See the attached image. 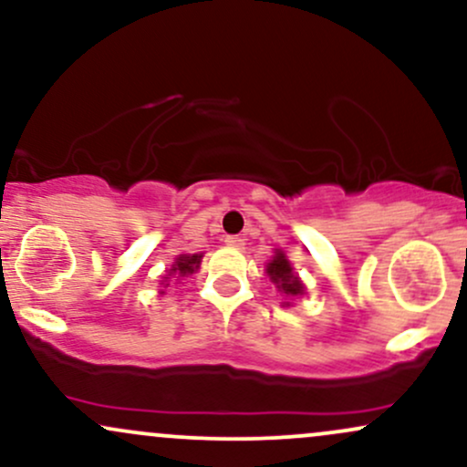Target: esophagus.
<instances>
[{
    "label": "esophagus",
    "instance_id": "obj_1",
    "mask_svg": "<svg viewBox=\"0 0 467 467\" xmlns=\"http://www.w3.org/2000/svg\"><path fill=\"white\" fill-rule=\"evenodd\" d=\"M226 245H230V248H244L245 239L239 237V234H228V237H226Z\"/></svg>",
    "mask_w": 467,
    "mask_h": 467
}]
</instances>
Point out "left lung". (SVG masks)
I'll use <instances>...</instances> for the list:
<instances>
[{"mask_svg":"<svg viewBox=\"0 0 467 467\" xmlns=\"http://www.w3.org/2000/svg\"><path fill=\"white\" fill-rule=\"evenodd\" d=\"M267 275H270L272 283L281 289L287 296H296V294H303V283L298 281V276L292 272V265L285 259L283 252H278L275 259L267 264Z\"/></svg>","mask_w":467,"mask_h":467,"instance_id":"obj_1","label":"left lung"}]
</instances>
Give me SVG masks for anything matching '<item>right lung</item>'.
Instances as JSON below:
<instances>
[{"mask_svg":"<svg viewBox=\"0 0 467 467\" xmlns=\"http://www.w3.org/2000/svg\"><path fill=\"white\" fill-rule=\"evenodd\" d=\"M200 261H202V254H182L180 259L175 261L173 272H178L180 276L191 275V272H195L197 267H200Z\"/></svg>","mask_w":467,"mask_h":467,"instance_id":"right-lung-1","label":"right lung"}]
</instances>
